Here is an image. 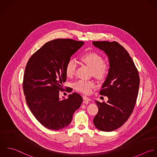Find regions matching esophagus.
Wrapping results in <instances>:
<instances>
[{"instance_id": "34e87169", "label": "esophagus", "mask_w": 157, "mask_h": 157, "mask_svg": "<svg viewBox=\"0 0 157 157\" xmlns=\"http://www.w3.org/2000/svg\"><path fill=\"white\" fill-rule=\"evenodd\" d=\"M83 100H85V101H90L91 100H90V98H89V97H86V96H85V95H84L83 96Z\"/></svg>"}]
</instances>
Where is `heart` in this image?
<instances>
[{"instance_id":"heart-1","label":"heart","mask_w":157,"mask_h":157,"mask_svg":"<svg viewBox=\"0 0 157 157\" xmlns=\"http://www.w3.org/2000/svg\"><path fill=\"white\" fill-rule=\"evenodd\" d=\"M80 61L91 69L94 77L98 80L103 79L108 71V65L103 60L102 56L95 52H87L83 54L79 58ZM76 69V65L73 60H69L66 64L65 71L67 77L74 76ZM95 86L94 81L79 80L75 84L74 87L78 92L89 94Z\"/></svg>"}]
</instances>
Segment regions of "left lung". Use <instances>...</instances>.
I'll list each match as a JSON object with an SVG mask.
<instances>
[{"label":"left lung","instance_id":"left-lung-1","mask_svg":"<svg viewBox=\"0 0 157 157\" xmlns=\"http://www.w3.org/2000/svg\"><path fill=\"white\" fill-rule=\"evenodd\" d=\"M107 54L109 61L108 76L100 94L108 101H96L98 112L95 126L103 132H113L122 127L134 109L140 86L138 71L127 51L116 41H93Z\"/></svg>","mask_w":157,"mask_h":157}]
</instances>
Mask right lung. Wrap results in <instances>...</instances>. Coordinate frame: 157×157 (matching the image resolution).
I'll return each mask as SVG.
<instances>
[{
  "label": "right lung",
  "mask_w": 157,
  "mask_h": 157,
  "mask_svg": "<svg viewBox=\"0 0 157 157\" xmlns=\"http://www.w3.org/2000/svg\"><path fill=\"white\" fill-rule=\"evenodd\" d=\"M72 39H56L46 43L29 59L25 68L23 91L26 103L36 120L44 127L61 130L72 121L82 102L78 93L60 100L59 91L67 79L65 68L71 56L83 44Z\"/></svg>",
  "instance_id": "add662e5"
}]
</instances>
